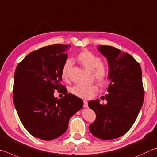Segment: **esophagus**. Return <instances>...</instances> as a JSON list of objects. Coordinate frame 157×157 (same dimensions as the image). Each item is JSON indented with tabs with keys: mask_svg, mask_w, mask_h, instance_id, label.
Here are the masks:
<instances>
[{
	"mask_svg": "<svg viewBox=\"0 0 157 157\" xmlns=\"http://www.w3.org/2000/svg\"><path fill=\"white\" fill-rule=\"evenodd\" d=\"M83 107L84 108H87L88 107V103H87V101H83Z\"/></svg>",
	"mask_w": 157,
	"mask_h": 157,
	"instance_id": "obj_1",
	"label": "esophagus"
}]
</instances>
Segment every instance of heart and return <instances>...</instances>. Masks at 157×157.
I'll list each match as a JSON object with an SVG mask.
<instances>
[{
	"label": "heart",
	"instance_id": "obj_1",
	"mask_svg": "<svg viewBox=\"0 0 157 157\" xmlns=\"http://www.w3.org/2000/svg\"><path fill=\"white\" fill-rule=\"evenodd\" d=\"M76 59L84 67L92 71L93 76L98 82L101 83H105L108 81L109 76V67L105 63L101 61V59L97 55L87 49H84L77 55ZM71 65V60L67 59L63 65L60 76L64 81L68 80L69 72ZM97 91L98 87L96 85H76L71 88V92L74 95L86 99L92 98Z\"/></svg>",
	"mask_w": 157,
	"mask_h": 157
}]
</instances>
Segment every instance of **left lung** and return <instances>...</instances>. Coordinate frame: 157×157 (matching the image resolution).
<instances>
[{"label":"left lung","mask_w":157,"mask_h":157,"mask_svg":"<svg viewBox=\"0 0 157 157\" xmlns=\"http://www.w3.org/2000/svg\"><path fill=\"white\" fill-rule=\"evenodd\" d=\"M108 59L110 83L105 95L107 104L90 101L88 106L97 114L89 126L90 132L102 140L119 138L127 133L144 103V90L139 63L130 54L108 45L98 48Z\"/></svg>","instance_id":"8db88e82"}]
</instances>
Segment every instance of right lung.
Returning a JSON list of instances; mask_svg holds the SVG:
<instances>
[{"label":"right lung","mask_w":157,"mask_h":157,"mask_svg":"<svg viewBox=\"0 0 157 157\" xmlns=\"http://www.w3.org/2000/svg\"><path fill=\"white\" fill-rule=\"evenodd\" d=\"M70 45L43 47L27 55L14 74L13 101L25 128L36 138L50 141L67 130L69 120L83 106L81 98L61 83L60 71ZM65 95L58 100L54 90Z\"/></svg>","instance_id":"obj_1"}]
</instances>
